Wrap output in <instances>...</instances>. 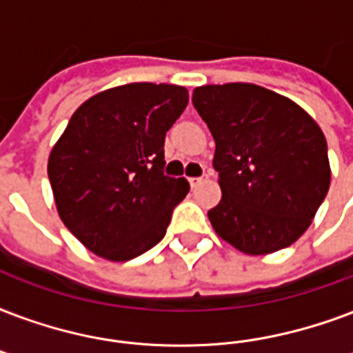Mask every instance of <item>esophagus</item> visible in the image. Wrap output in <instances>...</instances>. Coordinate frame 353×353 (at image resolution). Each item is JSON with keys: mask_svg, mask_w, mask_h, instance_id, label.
Returning a JSON list of instances; mask_svg holds the SVG:
<instances>
[{"mask_svg": "<svg viewBox=\"0 0 353 353\" xmlns=\"http://www.w3.org/2000/svg\"><path fill=\"white\" fill-rule=\"evenodd\" d=\"M207 177H209V174H207V172H203V174L198 177H188V183H190V187H198V185H201V183L205 181Z\"/></svg>", "mask_w": 353, "mask_h": 353, "instance_id": "34e87169", "label": "esophagus"}]
</instances>
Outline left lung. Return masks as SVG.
Listing matches in <instances>:
<instances>
[{"mask_svg":"<svg viewBox=\"0 0 353 353\" xmlns=\"http://www.w3.org/2000/svg\"><path fill=\"white\" fill-rule=\"evenodd\" d=\"M192 103L216 144L214 231L250 255L290 246L330 188L324 133L294 101L250 83L198 87Z\"/></svg>","mask_w":353,"mask_h":353,"instance_id":"left-lung-1","label":"left lung"}]
</instances>
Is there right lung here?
Here are the masks:
<instances>
[{
	"instance_id": "obj_1",
	"label": "right lung",
	"mask_w": 353,
	"mask_h": 353,
	"mask_svg": "<svg viewBox=\"0 0 353 353\" xmlns=\"http://www.w3.org/2000/svg\"><path fill=\"white\" fill-rule=\"evenodd\" d=\"M188 92L177 85L131 83L81 105L48 161L59 216L90 252L129 261L166 233L188 181L165 176L166 131Z\"/></svg>"
}]
</instances>
